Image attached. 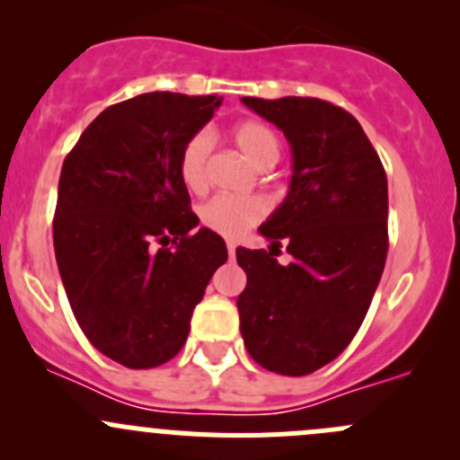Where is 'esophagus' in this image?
Instances as JSON below:
<instances>
[{
	"instance_id": "1",
	"label": "esophagus",
	"mask_w": 460,
	"mask_h": 460,
	"mask_svg": "<svg viewBox=\"0 0 460 460\" xmlns=\"http://www.w3.org/2000/svg\"><path fill=\"white\" fill-rule=\"evenodd\" d=\"M235 249H238V244H235V243H226V252H229L231 258L235 256Z\"/></svg>"
}]
</instances>
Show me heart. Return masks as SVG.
I'll list each match as a JSON object with an SVG mask.
<instances>
[{
    "mask_svg": "<svg viewBox=\"0 0 460 460\" xmlns=\"http://www.w3.org/2000/svg\"><path fill=\"white\" fill-rule=\"evenodd\" d=\"M231 140L247 155L258 169H271L280 157V137L264 122L247 119L231 128ZM213 142L207 133H196L187 140L180 151L178 173L184 187L191 193H202L208 184V160H211ZM269 211L264 198H234V196H213L198 211L200 222L207 229L225 235V238H238L244 231L258 225Z\"/></svg>",
    "mask_w": 460,
    "mask_h": 460,
    "instance_id": "1",
    "label": "heart"
}]
</instances>
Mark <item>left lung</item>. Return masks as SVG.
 <instances>
[{"mask_svg":"<svg viewBox=\"0 0 460 460\" xmlns=\"http://www.w3.org/2000/svg\"><path fill=\"white\" fill-rule=\"evenodd\" d=\"M276 124L294 155L289 193L260 226L271 243L235 249L247 273L240 332L258 365L307 376L351 342L372 305L387 258V175L351 113L318 97H243ZM285 242L295 258L270 253Z\"/></svg>","mask_w":460,"mask_h":460,"instance_id":"1","label":"left lung"}]
</instances>
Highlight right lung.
<instances>
[{
  "label": "right lung",
  "instance_id": "obj_1",
  "mask_svg": "<svg viewBox=\"0 0 460 460\" xmlns=\"http://www.w3.org/2000/svg\"><path fill=\"white\" fill-rule=\"evenodd\" d=\"M217 95L155 91L109 106L64 160L53 220L68 303L95 349L128 369L173 358L225 240L193 231L180 151L213 118Z\"/></svg>",
  "mask_w": 460,
  "mask_h": 460
}]
</instances>
